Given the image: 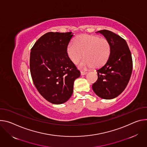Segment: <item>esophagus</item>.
Here are the masks:
<instances>
[{
  "mask_svg": "<svg viewBox=\"0 0 147 147\" xmlns=\"http://www.w3.org/2000/svg\"><path fill=\"white\" fill-rule=\"evenodd\" d=\"M87 73H88V72H86V71H81V72H80L81 75H86Z\"/></svg>",
  "mask_w": 147,
  "mask_h": 147,
  "instance_id": "esophagus-1",
  "label": "esophagus"
}]
</instances>
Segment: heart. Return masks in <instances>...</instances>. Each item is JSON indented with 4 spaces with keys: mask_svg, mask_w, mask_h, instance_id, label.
I'll list each match as a JSON object with an SVG mask.
<instances>
[{
    "mask_svg": "<svg viewBox=\"0 0 147 147\" xmlns=\"http://www.w3.org/2000/svg\"><path fill=\"white\" fill-rule=\"evenodd\" d=\"M110 53L109 41L98 36H79L74 42H70L67 47L68 55L74 63H78L84 57L85 59L81 64L82 67L97 68L103 66L109 59Z\"/></svg>",
    "mask_w": 147,
    "mask_h": 147,
    "instance_id": "obj_1",
    "label": "heart"
}]
</instances>
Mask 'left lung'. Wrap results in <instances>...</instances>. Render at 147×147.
Listing matches in <instances>:
<instances>
[{"instance_id": "left-lung-1", "label": "left lung", "mask_w": 147, "mask_h": 147, "mask_svg": "<svg viewBox=\"0 0 147 147\" xmlns=\"http://www.w3.org/2000/svg\"><path fill=\"white\" fill-rule=\"evenodd\" d=\"M98 32L109 41L111 53L106 64L96 71L98 78L92 89L101 98L111 99L120 94L128 85L133 70V59L124 39L109 30Z\"/></svg>"}]
</instances>
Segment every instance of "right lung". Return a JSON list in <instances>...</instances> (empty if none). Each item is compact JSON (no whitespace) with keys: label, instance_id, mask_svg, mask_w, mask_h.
<instances>
[{"label":"right lung","instance_id":"right-lung-1","mask_svg":"<svg viewBox=\"0 0 147 147\" xmlns=\"http://www.w3.org/2000/svg\"><path fill=\"white\" fill-rule=\"evenodd\" d=\"M71 32H48L31 49L30 69L33 83L49 102L59 105L72 96L74 80L80 71L69 59L67 47Z\"/></svg>","mask_w":147,"mask_h":147}]
</instances>
